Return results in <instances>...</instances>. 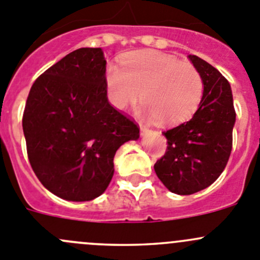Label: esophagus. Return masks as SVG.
Listing matches in <instances>:
<instances>
[{
    "label": "esophagus",
    "instance_id": "obj_1",
    "mask_svg": "<svg viewBox=\"0 0 260 260\" xmlns=\"http://www.w3.org/2000/svg\"><path fill=\"white\" fill-rule=\"evenodd\" d=\"M149 133H150V132H149V130H148L147 127H140V135H142L143 138L147 137V135L149 134Z\"/></svg>",
    "mask_w": 260,
    "mask_h": 260
}]
</instances>
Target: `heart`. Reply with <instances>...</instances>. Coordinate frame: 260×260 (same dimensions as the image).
Returning <instances> with one entry per match:
<instances>
[{"instance_id":"heart-1","label":"heart","mask_w":260,"mask_h":260,"mask_svg":"<svg viewBox=\"0 0 260 260\" xmlns=\"http://www.w3.org/2000/svg\"><path fill=\"white\" fill-rule=\"evenodd\" d=\"M122 69L107 66L105 83L111 105L123 111L144 103L143 120L175 126L190 117L199 106L203 80L189 62L159 51H135L121 61Z\"/></svg>"}]
</instances>
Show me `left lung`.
I'll use <instances>...</instances> for the list:
<instances>
[{"instance_id":"left-lung-1","label":"left lung","mask_w":260,"mask_h":260,"mask_svg":"<svg viewBox=\"0 0 260 260\" xmlns=\"http://www.w3.org/2000/svg\"><path fill=\"white\" fill-rule=\"evenodd\" d=\"M187 57L202 76V100L187 122L163 132L169 147L154 165L158 179L179 195L194 194L218 179L231 154L236 121L229 81L207 61Z\"/></svg>"}]
</instances>
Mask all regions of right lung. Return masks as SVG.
I'll return each instance as SVG.
<instances>
[{
    "mask_svg": "<svg viewBox=\"0 0 260 260\" xmlns=\"http://www.w3.org/2000/svg\"><path fill=\"white\" fill-rule=\"evenodd\" d=\"M102 48H79L44 71L29 91L23 132L29 162L47 190L69 202L102 195L113 157L139 127L108 102Z\"/></svg>",
    "mask_w": 260,
    "mask_h": 260,
    "instance_id": "1",
    "label": "right lung"
}]
</instances>
